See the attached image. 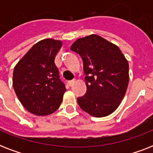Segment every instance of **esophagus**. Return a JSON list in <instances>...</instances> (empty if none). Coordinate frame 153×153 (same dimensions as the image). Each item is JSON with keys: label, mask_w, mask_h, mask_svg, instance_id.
Segmentation results:
<instances>
[{"label": "esophagus", "mask_w": 153, "mask_h": 153, "mask_svg": "<svg viewBox=\"0 0 153 153\" xmlns=\"http://www.w3.org/2000/svg\"><path fill=\"white\" fill-rule=\"evenodd\" d=\"M74 82H75V80H74V79H73V80H71V81H69L68 82V85H69L70 86H72L73 85H74Z\"/></svg>", "instance_id": "34e87169"}]
</instances>
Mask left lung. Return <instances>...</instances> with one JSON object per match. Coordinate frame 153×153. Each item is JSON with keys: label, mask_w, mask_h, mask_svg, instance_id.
<instances>
[{"label": "left lung", "mask_w": 153, "mask_h": 153, "mask_svg": "<svg viewBox=\"0 0 153 153\" xmlns=\"http://www.w3.org/2000/svg\"><path fill=\"white\" fill-rule=\"evenodd\" d=\"M71 50L83 61L86 92L77 98L81 109L102 117L116 110L128 87V63L115 44L98 35L77 39Z\"/></svg>", "instance_id": "obj_1"}]
</instances>
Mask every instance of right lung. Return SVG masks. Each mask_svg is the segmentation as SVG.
Segmentation results:
<instances>
[{
  "label": "right lung",
  "instance_id": "right-lung-1",
  "mask_svg": "<svg viewBox=\"0 0 153 153\" xmlns=\"http://www.w3.org/2000/svg\"><path fill=\"white\" fill-rule=\"evenodd\" d=\"M62 42L45 39L38 42L16 65L13 85L18 99L30 113L52 114L59 107L66 91L55 64Z\"/></svg>",
  "mask_w": 153,
  "mask_h": 153
}]
</instances>
